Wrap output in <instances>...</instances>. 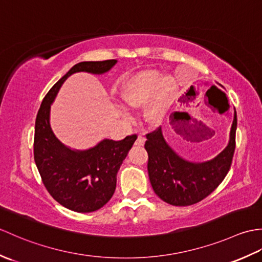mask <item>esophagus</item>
Masks as SVG:
<instances>
[{
    "instance_id": "1",
    "label": "esophagus",
    "mask_w": 262,
    "mask_h": 262,
    "mask_svg": "<svg viewBox=\"0 0 262 262\" xmlns=\"http://www.w3.org/2000/svg\"><path fill=\"white\" fill-rule=\"evenodd\" d=\"M145 144V137H144L142 134L137 136V140L135 141V145L136 146H143Z\"/></svg>"
}]
</instances>
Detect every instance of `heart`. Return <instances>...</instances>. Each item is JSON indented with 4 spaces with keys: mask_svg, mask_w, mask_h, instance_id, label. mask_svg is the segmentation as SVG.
Returning a JSON list of instances; mask_svg holds the SVG:
<instances>
[{
    "mask_svg": "<svg viewBox=\"0 0 262 262\" xmlns=\"http://www.w3.org/2000/svg\"><path fill=\"white\" fill-rule=\"evenodd\" d=\"M174 82L170 76H162L158 71L141 72L122 83L119 99L127 109H137L145 105L144 119L151 125L163 121L171 104Z\"/></svg>",
    "mask_w": 262,
    "mask_h": 262,
    "instance_id": "b5f03b06",
    "label": "heart"
}]
</instances>
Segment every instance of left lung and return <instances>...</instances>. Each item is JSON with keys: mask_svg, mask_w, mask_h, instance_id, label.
<instances>
[{"mask_svg": "<svg viewBox=\"0 0 262 262\" xmlns=\"http://www.w3.org/2000/svg\"><path fill=\"white\" fill-rule=\"evenodd\" d=\"M180 115L174 113L170 116V125L176 133L185 129L187 125ZM236 125L234 113L227 146L214 159L202 163L190 162L178 155L166 143L161 127L147 134V170L154 192L163 202L173 206L196 204L213 192L231 168L235 149Z\"/></svg>", "mask_w": 262, "mask_h": 262, "instance_id": "obj_1", "label": "left lung"}]
</instances>
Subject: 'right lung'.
Here are the masks:
<instances>
[{"label": "right lung", "instance_id": "obj_1", "mask_svg": "<svg viewBox=\"0 0 262 262\" xmlns=\"http://www.w3.org/2000/svg\"><path fill=\"white\" fill-rule=\"evenodd\" d=\"M116 63L117 59H108L74 65L48 91L37 114L33 157L42 183L57 203L77 213H91L109 202L115 192L118 170L137 136H127L121 141L103 140L84 151L72 149L52 130L51 105L72 74L77 72L103 74Z\"/></svg>", "mask_w": 262, "mask_h": 262}]
</instances>
